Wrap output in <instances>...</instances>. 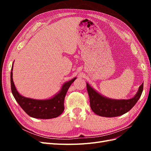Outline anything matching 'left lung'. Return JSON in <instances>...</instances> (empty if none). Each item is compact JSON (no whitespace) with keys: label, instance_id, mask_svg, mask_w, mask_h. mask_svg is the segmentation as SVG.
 <instances>
[{"label":"left lung","instance_id":"1","mask_svg":"<svg viewBox=\"0 0 151 151\" xmlns=\"http://www.w3.org/2000/svg\"><path fill=\"white\" fill-rule=\"evenodd\" d=\"M143 86L142 83L139 87L137 93L133 98L116 100L103 96L87 84L91 108L94 113L99 116L114 117L122 115L130 111L138 101L142 93Z\"/></svg>","mask_w":151,"mask_h":151}]
</instances>
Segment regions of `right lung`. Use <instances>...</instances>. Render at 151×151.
Segmentation results:
<instances>
[{
    "label": "right lung",
    "mask_w": 151,
    "mask_h": 151,
    "mask_svg": "<svg viewBox=\"0 0 151 151\" xmlns=\"http://www.w3.org/2000/svg\"><path fill=\"white\" fill-rule=\"evenodd\" d=\"M76 79V78H74L63 84L61 91L53 98L47 100H37L25 98L19 94L12 80V72H11V91L16 101L29 116L41 119H50L61 115L64 110V99L66 93Z\"/></svg>",
    "instance_id": "1"
}]
</instances>
